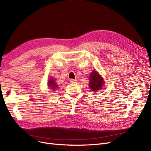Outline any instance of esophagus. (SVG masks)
<instances>
[{"mask_svg": "<svg viewBox=\"0 0 151 151\" xmlns=\"http://www.w3.org/2000/svg\"><path fill=\"white\" fill-rule=\"evenodd\" d=\"M69 81H70V83H76V80L72 79H70L69 80Z\"/></svg>", "mask_w": 151, "mask_h": 151, "instance_id": "obj_1", "label": "esophagus"}]
</instances>
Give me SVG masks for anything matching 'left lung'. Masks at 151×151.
Instances as JSON below:
<instances>
[{
  "label": "left lung",
  "mask_w": 151,
  "mask_h": 151,
  "mask_svg": "<svg viewBox=\"0 0 151 151\" xmlns=\"http://www.w3.org/2000/svg\"><path fill=\"white\" fill-rule=\"evenodd\" d=\"M89 88L94 91L100 90L104 84L103 78L96 70L91 72L89 76Z\"/></svg>",
  "instance_id": "left-lung-1"
}]
</instances>
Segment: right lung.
<instances>
[{"label":"right lung","instance_id":"1","mask_svg":"<svg viewBox=\"0 0 151 151\" xmlns=\"http://www.w3.org/2000/svg\"><path fill=\"white\" fill-rule=\"evenodd\" d=\"M48 84L50 89H56L58 87V85L56 84L55 81H54L53 79H50V80H48Z\"/></svg>","mask_w":151,"mask_h":151}]
</instances>
